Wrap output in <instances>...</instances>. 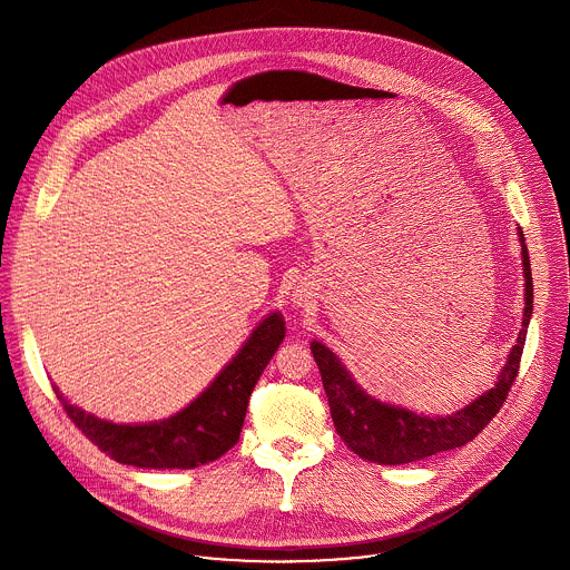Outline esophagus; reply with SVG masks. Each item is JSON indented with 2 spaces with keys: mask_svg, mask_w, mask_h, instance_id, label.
<instances>
[{
  "mask_svg": "<svg viewBox=\"0 0 570 570\" xmlns=\"http://www.w3.org/2000/svg\"><path fill=\"white\" fill-rule=\"evenodd\" d=\"M311 291H308V286H297L295 291H293V304L297 306V308H304V306H308L311 304Z\"/></svg>",
  "mask_w": 570,
  "mask_h": 570,
  "instance_id": "1",
  "label": "esophagus"
}]
</instances>
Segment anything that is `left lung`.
<instances>
[{"label": "left lung", "instance_id": "1", "mask_svg": "<svg viewBox=\"0 0 570 570\" xmlns=\"http://www.w3.org/2000/svg\"><path fill=\"white\" fill-rule=\"evenodd\" d=\"M521 259H523V322L519 338L508 354L494 387L484 390L464 409L451 415H422L403 405L385 403L367 394L343 361L320 341L311 343L313 358L317 363L324 392L330 399V411L341 440L358 458L379 464H409L440 451L458 449L471 442L501 411L503 401L519 374V363L525 345L528 324L532 315V273L525 236L519 229Z\"/></svg>", "mask_w": 570, "mask_h": 570}]
</instances>
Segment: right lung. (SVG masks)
Returning a JSON list of instances; mask_svg holds the SVG:
<instances>
[{"label": "right lung", "mask_w": 570, "mask_h": 570, "mask_svg": "<svg viewBox=\"0 0 570 570\" xmlns=\"http://www.w3.org/2000/svg\"><path fill=\"white\" fill-rule=\"evenodd\" d=\"M284 336L282 313H268L218 376L183 411L159 422L115 424L69 403L56 385L53 392L69 420L112 460L141 469H194L238 442L253 387Z\"/></svg>", "instance_id": "obj_1"}]
</instances>
